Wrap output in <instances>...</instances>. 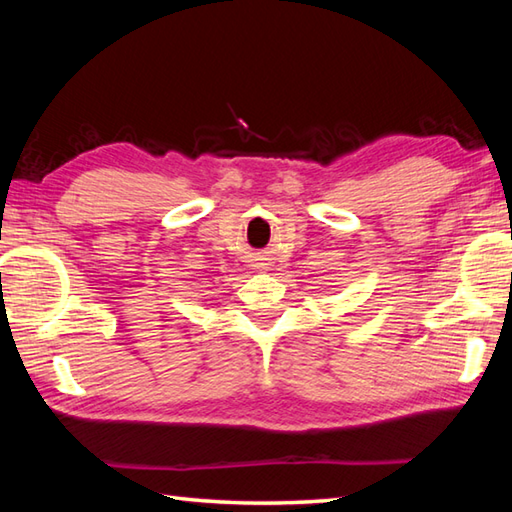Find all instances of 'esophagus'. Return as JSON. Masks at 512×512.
I'll list each match as a JSON object with an SVG mask.
<instances>
[{
  "instance_id": "34e87169",
  "label": "esophagus",
  "mask_w": 512,
  "mask_h": 512,
  "mask_svg": "<svg viewBox=\"0 0 512 512\" xmlns=\"http://www.w3.org/2000/svg\"><path fill=\"white\" fill-rule=\"evenodd\" d=\"M253 268H268V262H266V257L264 255H257L255 259H253Z\"/></svg>"
}]
</instances>
